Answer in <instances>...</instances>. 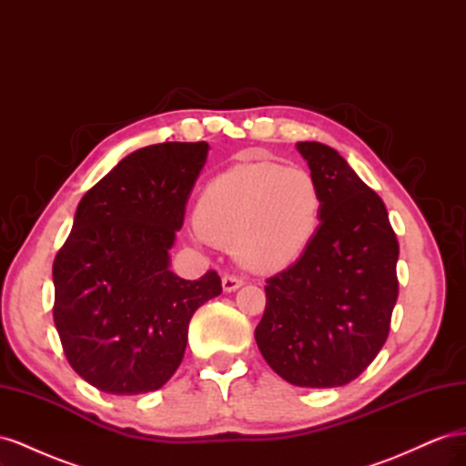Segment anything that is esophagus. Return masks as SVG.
Segmentation results:
<instances>
[{
    "label": "esophagus",
    "instance_id": "34e87169",
    "mask_svg": "<svg viewBox=\"0 0 466 466\" xmlns=\"http://www.w3.org/2000/svg\"><path fill=\"white\" fill-rule=\"evenodd\" d=\"M221 286H223V291H235L243 286V278H238L235 274H225L221 278Z\"/></svg>",
    "mask_w": 466,
    "mask_h": 466
}]
</instances>
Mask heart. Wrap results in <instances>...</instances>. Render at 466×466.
I'll return each mask as SVG.
<instances>
[{
    "mask_svg": "<svg viewBox=\"0 0 466 466\" xmlns=\"http://www.w3.org/2000/svg\"><path fill=\"white\" fill-rule=\"evenodd\" d=\"M320 209V188L305 168L247 163L208 182L194 225L204 241L233 248L248 270L276 272L305 250Z\"/></svg>",
    "mask_w": 466,
    "mask_h": 466,
    "instance_id": "1",
    "label": "heart"
}]
</instances>
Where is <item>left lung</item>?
<instances>
[{
    "mask_svg": "<svg viewBox=\"0 0 466 466\" xmlns=\"http://www.w3.org/2000/svg\"><path fill=\"white\" fill-rule=\"evenodd\" d=\"M295 147L320 188V225L299 260L266 279L255 338L288 383L342 387L387 342L399 298V241L383 200L340 153L319 142Z\"/></svg>",
    "mask_w": 466,
    "mask_h": 466,
    "instance_id": "8db88e82",
    "label": "left lung"
}]
</instances>
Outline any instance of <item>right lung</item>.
<instances>
[{
	"label": "right lung",
	"instance_id": "right-lung-1",
	"mask_svg": "<svg viewBox=\"0 0 466 466\" xmlns=\"http://www.w3.org/2000/svg\"><path fill=\"white\" fill-rule=\"evenodd\" d=\"M208 149L206 142L137 149L77 206L52 266L54 324L67 363L98 390L161 389L185 358L194 311L221 293L216 270L194 281L168 270Z\"/></svg>",
	"mask_w": 466,
	"mask_h": 466
}]
</instances>
